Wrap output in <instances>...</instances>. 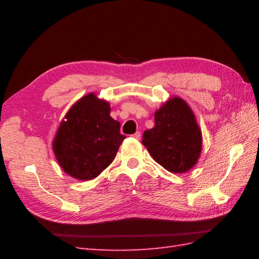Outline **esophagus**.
I'll return each instance as SVG.
<instances>
[{"label":"esophagus","instance_id":"esophagus-1","mask_svg":"<svg viewBox=\"0 0 259 259\" xmlns=\"http://www.w3.org/2000/svg\"><path fill=\"white\" fill-rule=\"evenodd\" d=\"M133 137H134V138H136V139H140V137H141V134L139 133V131H137V133H136V134H134V135H133Z\"/></svg>","mask_w":259,"mask_h":259}]
</instances>
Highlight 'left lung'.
Instances as JSON below:
<instances>
[{"instance_id": "1", "label": "left lung", "mask_w": 259, "mask_h": 259, "mask_svg": "<svg viewBox=\"0 0 259 259\" xmlns=\"http://www.w3.org/2000/svg\"><path fill=\"white\" fill-rule=\"evenodd\" d=\"M201 133L183 99L174 98L155 113V126L146 130L142 144L155 160L174 174L188 171L201 151Z\"/></svg>"}]
</instances>
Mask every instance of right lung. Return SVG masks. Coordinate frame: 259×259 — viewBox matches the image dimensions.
Returning <instances> with one entry per match:
<instances>
[{"instance_id": "add662e5", "label": "right lung", "mask_w": 259, "mask_h": 259, "mask_svg": "<svg viewBox=\"0 0 259 259\" xmlns=\"http://www.w3.org/2000/svg\"><path fill=\"white\" fill-rule=\"evenodd\" d=\"M124 139L120 123L110 117L109 103L90 93L65 115L53 141V151L71 177L91 180L113 161Z\"/></svg>"}]
</instances>
